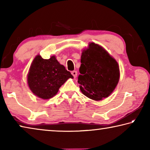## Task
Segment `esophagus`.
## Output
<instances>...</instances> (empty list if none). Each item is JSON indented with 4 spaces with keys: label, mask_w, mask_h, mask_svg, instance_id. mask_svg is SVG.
<instances>
[{
    "label": "esophagus",
    "mask_w": 150,
    "mask_h": 150,
    "mask_svg": "<svg viewBox=\"0 0 150 150\" xmlns=\"http://www.w3.org/2000/svg\"><path fill=\"white\" fill-rule=\"evenodd\" d=\"M71 74L73 75V77L76 78V77H77V71H73L71 72Z\"/></svg>",
    "instance_id": "34e87169"
}]
</instances>
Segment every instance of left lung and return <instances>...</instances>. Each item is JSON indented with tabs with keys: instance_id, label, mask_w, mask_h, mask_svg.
<instances>
[{
	"instance_id": "1",
	"label": "left lung",
	"mask_w": 150,
	"mask_h": 150,
	"mask_svg": "<svg viewBox=\"0 0 150 150\" xmlns=\"http://www.w3.org/2000/svg\"><path fill=\"white\" fill-rule=\"evenodd\" d=\"M81 58L78 83L81 92L95 100L108 97L120 78L117 62L103 47L93 42L83 51Z\"/></svg>"
}]
</instances>
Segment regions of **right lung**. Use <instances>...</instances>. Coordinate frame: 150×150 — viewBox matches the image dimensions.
<instances>
[{
  "mask_svg": "<svg viewBox=\"0 0 150 150\" xmlns=\"http://www.w3.org/2000/svg\"><path fill=\"white\" fill-rule=\"evenodd\" d=\"M69 78H73V75L57 62L54 55L44 59L38 55L30 66L27 81L35 95L42 99H49L56 95Z\"/></svg>",
  "mask_w": 150,
  "mask_h": 150,
  "instance_id": "right-lung-1",
  "label": "right lung"
}]
</instances>
